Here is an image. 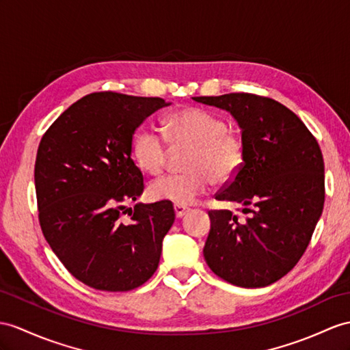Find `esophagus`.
Here are the masks:
<instances>
[{
	"mask_svg": "<svg viewBox=\"0 0 350 350\" xmlns=\"http://www.w3.org/2000/svg\"><path fill=\"white\" fill-rule=\"evenodd\" d=\"M174 209H175V215H176V218H183V217L187 214V212L190 211L189 208L183 206V204H175Z\"/></svg>",
	"mask_w": 350,
	"mask_h": 350,
	"instance_id": "1",
	"label": "esophagus"
}]
</instances>
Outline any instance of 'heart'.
I'll return each instance as SVG.
<instances>
[{"label": "heart", "mask_w": 350, "mask_h": 350, "mask_svg": "<svg viewBox=\"0 0 350 350\" xmlns=\"http://www.w3.org/2000/svg\"><path fill=\"white\" fill-rule=\"evenodd\" d=\"M165 131L175 147H191L187 169L190 172L165 175L152 181L148 194L154 200L191 204L206 193L214 180L227 183L239 172L245 146L241 135L228 129L219 116L202 108H183L166 117ZM169 154L166 136L151 126H142L132 139L135 163L156 175L165 167Z\"/></svg>", "instance_id": "1"}]
</instances>
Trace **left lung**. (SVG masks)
<instances>
[{"mask_svg":"<svg viewBox=\"0 0 350 350\" xmlns=\"http://www.w3.org/2000/svg\"><path fill=\"white\" fill-rule=\"evenodd\" d=\"M193 99L228 111L245 146L241 170L215 199L242 204L248 217L209 211L204 260L236 286H267L301 258L322 214L325 178L318 141L275 99L252 93Z\"/></svg>","mask_w":350,"mask_h":350,"instance_id":"obj_1","label":"left lung"}]
</instances>
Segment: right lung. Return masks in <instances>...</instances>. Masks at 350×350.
I'll return each mask as SVG.
<instances>
[{
  "instance_id": "right-lung-1",
  "label": "right lung",
  "mask_w": 350,
  "mask_h": 350,
  "mask_svg": "<svg viewBox=\"0 0 350 350\" xmlns=\"http://www.w3.org/2000/svg\"><path fill=\"white\" fill-rule=\"evenodd\" d=\"M167 105L161 98L90 93L42 135L33 172L42 234L66 270L90 288L131 291L157 270L175 221L172 203H136L129 221L122 215L144 191L132 160L133 133Z\"/></svg>"
}]
</instances>
